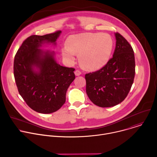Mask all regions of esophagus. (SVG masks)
Listing matches in <instances>:
<instances>
[{
  "label": "esophagus",
  "instance_id": "obj_1",
  "mask_svg": "<svg viewBox=\"0 0 157 157\" xmlns=\"http://www.w3.org/2000/svg\"><path fill=\"white\" fill-rule=\"evenodd\" d=\"M75 75H76V76H79V75H81V72L79 70H76V71H75Z\"/></svg>",
  "mask_w": 157,
  "mask_h": 157
}]
</instances>
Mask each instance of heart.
<instances>
[{
	"instance_id": "1",
	"label": "heart",
	"mask_w": 157,
	"mask_h": 157,
	"mask_svg": "<svg viewBox=\"0 0 157 157\" xmlns=\"http://www.w3.org/2000/svg\"><path fill=\"white\" fill-rule=\"evenodd\" d=\"M61 50L63 59L70 63L78 60L82 68L87 71H96L108 62L114 48L113 38L109 34L83 33L72 35L65 43Z\"/></svg>"
}]
</instances>
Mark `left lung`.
<instances>
[{
    "mask_svg": "<svg viewBox=\"0 0 157 157\" xmlns=\"http://www.w3.org/2000/svg\"><path fill=\"white\" fill-rule=\"evenodd\" d=\"M116 48L113 57L102 68L86 74V93L95 105L113 107L128 95L136 73L133 50L120 33H115Z\"/></svg>",
    "mask_w": 157,
    "mask_h": 157,
    "instance_id": "obj_1",
    "label": "left lung"
}]
</instances>
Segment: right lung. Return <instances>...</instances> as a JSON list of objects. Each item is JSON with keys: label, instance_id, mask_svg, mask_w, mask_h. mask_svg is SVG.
Wrapping results in <instances>:
<instances>
[{"label": "right lung", "instance_id": "add662e5", "mask_svg": "<svg viewBox=\"0 0 157 157\" xmlns=\"http://www.w3.org/2000/svg\"><path fill=\"white\" fill-rule=\"evenodd\" d=\"M61 33L58 30L32 35L22 43L15 56L13 74L18 93L39 113L50 114L59 109L66 101L67 89L75 79V69L57 63L54 52L40 49L45 43L55 45Z\"/></svg>", "mask_w": 157, "mask_h": 157}]
</instances>
